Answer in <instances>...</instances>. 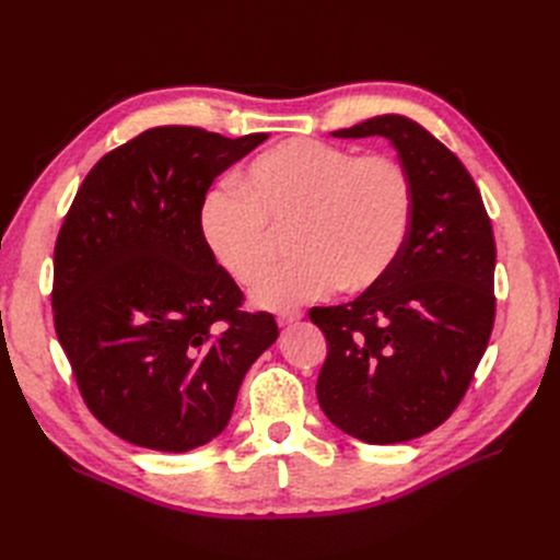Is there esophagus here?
<instances>
[{
	"label": "esophagus",
	"instance_id": "esophagus-1",
	"mask_svg": "<svg viewBox=\"0 0 560 560\" xmlns=\"http://www.w3.org/2000/svg\"><path fill=\"white\" fill-rule=\"evenodd\" d=\"M303 317V313L301 311H280L278 313V325L280 327H290V325H296V322Z\"/></svg>",
	"mask_w": 560,
	"mask_h": 560
}]
</instances>
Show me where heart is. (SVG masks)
Wrapping results in <instances>:
<instances>
[{"label": "heart", "instance_id": "obj_1", "mask_svg": "<svg viewBox=\"0 0 560 560\" xmlns=\"http://www.w3.org/2000/svg\"><path fill=\"white\" fill-rule=\"evenodd\" d=\"M413 182L387 156H358L317 140L264 151L241 177L202 200L200 235L214 261L245 287L259 282L290 231L292 261L254 292L264 308L364 292L399 259L413 222Z\"/></svg>", "mask_w": 560, "mask_h": 560}]
</instances>
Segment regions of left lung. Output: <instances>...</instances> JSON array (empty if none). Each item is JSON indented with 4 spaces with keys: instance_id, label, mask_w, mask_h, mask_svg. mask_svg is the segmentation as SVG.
Wrapping results in <instances>:
<instances>
[{
    "instance_id": "8db88e82",
    "label": "left lung",
    "mask_w": 560,
    "mask_h": 560,
    "mask_svg": "<svg viewBox=\"0 0 560 560\" xmlns=\"http://www.w3.org/2000/svg\"><path fill=\"white\" fill-rule=\"evenodd\" d=\"M331 135L389 140L416 206L389 273L343 306L311 311L327 338L317 401L360 442H409L455 411L486 352L495 319L493 226L460 159L411 118L383 114Z\"/></svg>"
}]
</instances>
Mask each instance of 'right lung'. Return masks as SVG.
I'll return each instance as SVG.
<instances>
[{
  "mask_svg": "<svg viewBox=\"0 0 560 560\" xmlns=\"http://www.w3.org/2000/svg\"><path fill=\"white\" fill-rule=\"evenodd\" d=\"M264 140L144 130L95 163L65 217L58 341L91 413L135 446L184 453L212 442L280 334L270 313L241 311V287L200 235L210 184Z\"/></svg>",
  "mask_w": 560,
  "mask_h": 560,
  "instance_id": "obj_1",
  "label": "right lung"
}]
</instances>
